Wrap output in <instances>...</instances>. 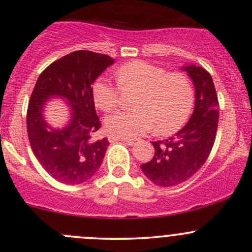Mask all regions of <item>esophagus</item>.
I'll list each match as a JSON object with an SVG mask.
<instances>
[{
  "mask_svg": "<svg viewBox=\"0 0 252 252\" xmlns=\"http://www.w3.org/2000/svg\"><path fill=\"white\" fill-rule=\"evenodd\" d=\"M108 140H109V142H110V143H114V142H116V141H124V142H126V143H129V144H132V143H134V141H132V140H129V138L118 137V136H114V135H110L109 137H108Z\"/></svg>",
  "mask_w": 252,
  "mask_h": 252,
  "instance_id": "1",
  "label": "esophagus"
}]
</instances>
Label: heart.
Segmentation results:
<instances>
[{
	"label": "heart",
	"mask_w": 252,
	"mask_h": 252,
	"mask_svg": "<svg viewBox=\"0 0 252 252\" xmlns=\"http://www.w3.org/2000/svg\"><path fill=\"white\" fill-rule=\"evenodd\" d=\"M121 89L138 90L134 110H123L106 117L105 128L118 137H137L154 128L158 135H170L187 122L194 105V88L182 72H166L143 60L123 63L115 71ZM120 88L109 78L94 82V99L98 108L112 111L120 105Z\"/></svg>",
	"instance_id": "heart-1"
}]
</instances>
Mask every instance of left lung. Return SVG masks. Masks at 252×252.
<instances>
[{
	"mask_svg": "<svg viewBox=\"0 0 252 252\" xmlns=\"http://www.w3.org/2000/svg\"><path fill=\"white\" fill-rule=\"evenodd\" d=\"M195 88L193 115L184 128L164 141L153 142L155 153L141 164L144 175L161 187L189 180L206 162L216 141L219 103L212 77L200 66H184Z\"/></svg>",
	"mask_w": 252,
	"mask_h": 252,
	"instance_id": "8db88e82",
	"label": "left lung"
}]
</instances>
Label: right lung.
I'll list each match as a JSON object with an SVG mask.
<instances>
[{"mask_svg": "<svg viewBox=\"0 0 252 252\" xmlns=\"http://www.w3.org/2000/svg\"><path fill=\"white\" fill-rule=\"evenodd\" d=\"M114 63L106 54L76 51L52 63L37 78L27 110L28 138L37 161L57 181L83 184L103 162L110 143L106 137L92 138L102 126L92 84ZM53 96L65 99L71 110L63 129L52 128L43 118L44 104Z\"/></svg>", "mask_w": 252, "mask_h": 252, "instance_id": "1", "label": "right lung"}]
</instances>
